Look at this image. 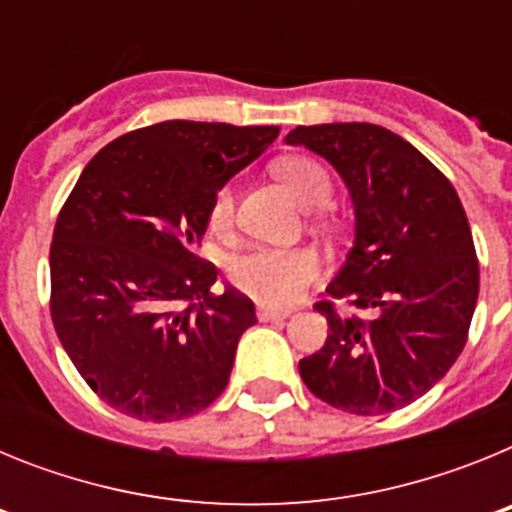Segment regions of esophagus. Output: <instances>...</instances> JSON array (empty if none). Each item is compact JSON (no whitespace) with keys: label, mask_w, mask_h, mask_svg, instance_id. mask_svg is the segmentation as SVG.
Returning <instances> with one entry per match:
<instances>
[{"label":"esophagus","mask_w":512,"mask_h":512,"mask_svg":"<svg viewBox=\"0 0 512 512\" xmlns=\"http://www.w3.org/2000/svg\"><path fill=\"white\" fill-rule=\"evenodd\" d=\"M256 315H259L261 323H279V320H287L289 318V310H274V307L259 305Z\"/></svg>","instance_id":"obj_1"}]
</instances>
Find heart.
<instances>
[{"instance_id":"obj_1","label":"heart","mask_w":512,"mask_h":512,"mask_svg":"<svg viewBox=\"0 0 512 512\" xmlns=\"http://www.w3.org/2000/svg\"><path fill=\"white\" fill-rule=\"evenodd\" d=\"M279 182L292 192L297 202L307 210L328 205L333 194L330 174L312 158L287 156L274 164ZM233 192L223 187L212 197L210 228L225 233L233 225ZM320 274L318 253L310 248H256V251L238 256L230 264V279L241 292L251 295L266 307H287L300 300L302 289Z\"/></svg>"}]
</instances>
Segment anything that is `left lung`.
Wrapping results in <instances>:
<instances>
[{"mask_svg": "<svg viewBox=\"0 0 512 512\" xmlns=\"http://www.w3.org/2000/svg\"><path fill=\"white\" fill-rule=\"evenodd\" d=\"M325 158L354 205V246L328 284V341L300 361L307 390L338 410L384 415L441 382L467 343L479 264L459 194L408 140L372 122L300 125L284 138Z\"/></svg>", "mask_w": 512, "mask_h": 512, "instance_id": "1", "label": "left lung"}]
</instances>
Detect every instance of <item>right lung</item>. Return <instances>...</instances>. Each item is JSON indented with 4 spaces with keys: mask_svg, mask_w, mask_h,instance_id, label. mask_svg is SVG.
I'll use <instances>...</instances> for the list:
<instances>
[{
    "mask_svg": "<svg viewBox=\"0 0 512 512\" xmlns=\"http://www.w3.org/2000/svg\"><path fill=\"white\" fill-rule=\"evenodd\" d=\"M277 125L166 120L81 171L51 243V315L84 382L138 420L197 415L228 387L256 307L197 256L210 202Z\"/></svg>",
    "mask_w": 512,
    "mask_h": 512,
    "instance_id": "obj_1",
    "label": "right lung"
}]
</instances>
